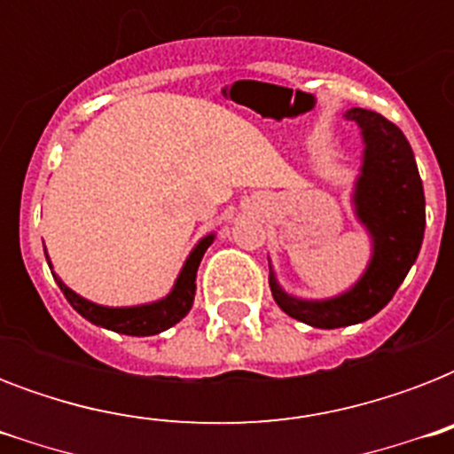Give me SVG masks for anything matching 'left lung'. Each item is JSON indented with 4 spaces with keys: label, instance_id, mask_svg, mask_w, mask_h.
Instances as JSON below:
<instances>
[{
    "label": "left lung",
    "instance_id": "1",
    "mask_svg": "<svg viewBox=\"0 0 454 454\" xmlns=\"http://www.w3.org/2000/svg\"><path fill=\"white\" fill-rule=\"evenodd\" d=\"M365 138V162L356 191L358 216L374 238L370 269L348 294L330 301H299L278 287L269 276L273 299L287 316L320 330L363 323L377 316L408 276L424 240V188L408 138L380 113L351 108Z\"/></svg>",
    "mask_w": 454,
    "mask_h": 454
}]
</instances>
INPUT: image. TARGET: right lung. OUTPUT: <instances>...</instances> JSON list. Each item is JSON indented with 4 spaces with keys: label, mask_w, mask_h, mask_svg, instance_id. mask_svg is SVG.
<instances>
[{
    "label": "right lung",
    "mask_w": 454,
    "mask_h": 454,
    "mask_svg": "<svg viewBox=\"0 0 454 454\" xmlns=\"http://www.w3.org/2000/svg\"><path fill=\"white\" fill-rule=\"evenodd\" d=\"M212 235L200 242L198 247L192 249V254L188 256L184 270L176 280V287L171 292L169 297L162 299L157 303H148V306H134V309H106V306H96V303L87 301V299L77 297L73 290H67L66 285L59 283L60 292L66 294V299L70 301L77 313L82 317H87L89 323L101 325V327H108L113 332H120V334H129V337H151L157 332H164L171 325H176L181 317L191 310L192 299H195V276H198V266L202 262V254L205 249L212 245ZM49 262V256H46ZM53 273V270H51Z\"/></svg>",
    "instance_id": "add662e5"
}]
</instances>
